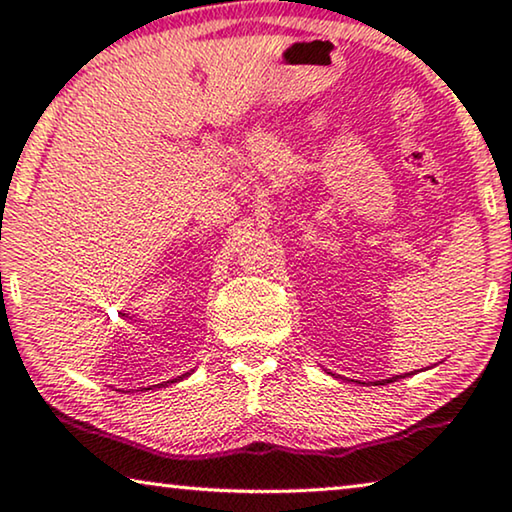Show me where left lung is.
I'll return each mask as SVG.
<instances>
[{
    "instance_id": "obj_1",
    "label": "left lung",
    "mask_w": 512,
    "mask_h": 512,
    "mask_svg": "<svg viewBox=\"0 0 512 512\" xmlns=\"http://www.w3.org/2000/svg\"><path fill=\"white\" fill-rule=\"evenodd\" d=\"M409 375H413V372H404V375H395V377H388V379H381V381H372V384H391V381H397V379H404V377H409Z\"/></svg>"
}]
</instances>
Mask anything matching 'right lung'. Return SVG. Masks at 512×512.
Here are the masks:
<instances>
[{"label": "right lung", "instance_id": "add662e5", "mask_svg": "<svg viewBox=\"0 0 512 512\" xmlns=\"http://www.w3.org/2000/svg\"><path fill=\"white\" fill-rule=\"evenodd\" d=\"M194 372V370H192ZM192 372H185V375H180V377H176V379H171V381H164V384H158V388H162V386H167V384H176V381H183L185 377H189L192 375ZM144 391H151V388H144Z\"/></svg>", "mask_w": 512, "mask_h": 512}]
</instances>
